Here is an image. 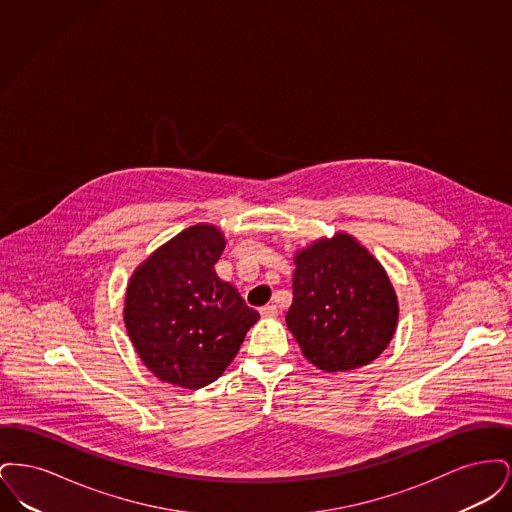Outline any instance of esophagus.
<instances>
[{
    "instance_id": "1",
    "label": "esophagus",
    "mask_w": 512,
    "mask_h": 512,
    "mask_svg": "<svg viewBox=\"0 0 512 512\" xmlns=\"http://www.w3.org/2000/svg\"><path fill=\"white\" fill-rule=\"evenodd\" d=\"M259 313H261V317L265 318L276 317V315H278V307L270 303V305H265V307H261V311H259Z\"/></svg>"
}]
</instances>
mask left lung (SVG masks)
I'll list each match as a JSON object with an SVG mask.
<instances>
[{
    "instance_id": "8db88e82",
    "label": "left lung",
    "mask_w": 512,
    "mask_h": 512,
    "mask_svg": "<svg viewBox=\"0 0 512 512\" xmlns=\"http://www.w3.org/2000/svg\"><path fill=\"white\" fill-rule=\"evenodd\" d=\"M286 324L307 361L324 372L372 363L390 345L399 303L382 263L347 232L293 255Z\"/></svg>"
}]
</instances>
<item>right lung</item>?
I'll return each instance as SVG.
<instances>
[{"mask_svg":"<svg viewBox=\"0 0 512 512\" xmlns=\"http://www.w3.org/2000/svg\"><path fill=\"white\" fill-rule=\"evenodd\" d=\"M226 238L199 222L157 247L132 272L124 326L142 363L163 382L199 390L240 351L259 313L215 272Z\"/></svg>","mask_w":512,"mask_h":512,"instance_id":"right-lung-1","label":"right lung"}]
</instances>
